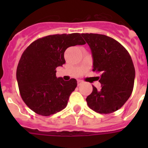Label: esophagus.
Returning <instances> with one entry per match:
<instances>
[{
  "label": "esophagus",
  "instance_id": "34e87169",
  "mask_svg": "<svg viewBox=\"0 0 148 148\" xmlns=\"http://www.w3.org/2000/svg\"><path fill=\"white\" fill-rule=\"evenodd\" d=\"M82 84V80H78V81H77V84H78V86L81 85Z\"/></svg>",
  "mask_w": 148,
  "mask_h": 148
}]
</instances>
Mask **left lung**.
<instances>
[{"label":"left lung","mask_w":148,"mask_h":148,"mask_svg":"<svg viewBox=\"0 0 148 148\" xmlns=\"http://www.w3.org/2000/svg\"><path fill=\"white\" fill-rule=\"evenodd\" d=\"M93 58L92 71L100 73L101 89L93 90L86 100L90 109L110 114L120 109L132 92L135 71L131 56L114 38L97 34H82Z\"/></svg>","instance_id":"1"}]
</instances>
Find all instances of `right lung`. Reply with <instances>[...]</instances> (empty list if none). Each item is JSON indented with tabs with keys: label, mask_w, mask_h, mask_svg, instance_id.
Listing matches in <instances>:
<instances>
[{
	"label": "right lung",
	"mask_w": 148,
	"mask_h": 148,
	"mask_svg": "<svg viewBox=\"0 0 148 148\" xmlns=\"http://www.w3.org/2000/svg\"><path fill=\"white\" fill-rule=\"evenodd\" d=\"M82 34H55L38 38L23 51L16 71L19 92L31 110L42 116L62 111L77 86L75 79L56 77L58 66L65 64L67 48L85 44Z\"/></svg>",
	"instance_id": "1"
}]
</instances>
